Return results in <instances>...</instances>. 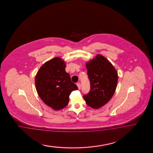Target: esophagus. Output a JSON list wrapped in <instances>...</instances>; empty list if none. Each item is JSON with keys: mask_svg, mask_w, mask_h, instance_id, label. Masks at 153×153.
I'll return each instance as SVG.
<instances>
[{"mask_svg": "<svg viewBox=\"0 0 153 153\" xmlns=\"http://www.w3.org/2000/svg\"><path fill=\"white\" fill-rule=\"evenodd\" d=\"M77 87H78V88H79V90L81 88V83H79V82H78V83H77Z\"/></svg>", "mask_w": 153, "mask_h": 153, "instance_id": "34e87169", "label": "esophagus"}]
</instances>
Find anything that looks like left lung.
<instances>
[{
	"label": "left lung",
	"mask_w": 153,
	"mask_h": 153,
	"mask_svg": "<svg viewBox=\"0 0 153 153\" xmlns=\"http://www.w3.org/2000/svg\"><path fill=\"white\" fill-rule=\"evenodd\" d=\"M86 68L90 90L83 97L88 106L98 109L107 104L115 93L118 74L111 62L101 55L88 62Z\"/></svg>",
	"instance_id": "obj_1"
}]
</instances>
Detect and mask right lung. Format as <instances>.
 <instances>
[{
	"label": "right lung",
	"mask_w": 153,
	"mask_h": 153,
	"mask_svg": "<svg viewBox=\"0 0 153 153\" xmlns=\"http://www.w3.org/2000/svg\"><path fill=\"white\" fill-rule=\"evenodd\" d=\"M65 63L56 57L42 65L35 77L37 94L43 102L58 111L66 107L72 91L78 90L65 72Z\"/></svg>",
	"instance_id": "obj_1"
}]
</instances>
